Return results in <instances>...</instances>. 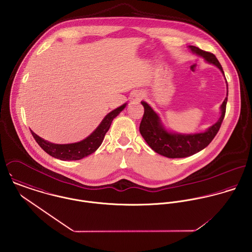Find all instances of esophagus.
Masks as SVG:
<instances>
[{"instance_id":"obj_1","label":"esophagus","mask_w":252,"mask_h":252,"mask_svg":"<svg viewBox=\"0 0 252 252\" xmlns=\"http://www.w3.org/2000/svg\"><path fill=\"white\" fill-rule=\"evenodd\" d=\"M144 97H145V94H144V92L138 91V92H136V93L134 94V96H133V101H135V102H140V101H142V100L144 99Z\"/></svg>"}]
</instances>
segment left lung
<instances>
[{
	"mask_svg": "<svg viewBox=\"0 0 252 252\" xmlns=\"http://www.w3.org/2000/svg\"><path fill=\"white\" fill-rule=\"evenodd\" d=\"M189 47L193 53L200 55L209 63L216 65L224 74L223 69L215 54L204 51L194 45H190ZM227 100L228 98L226 97L221 105V115L216 124L204 133L192 135H181L167 131L163 127L157 113L148 106V104L142 102L144 113L140 124V132L147 144L160 155L168 158H184L191 156L207 147L216 137L225 116Z\"/></svg>",
	"mask_w": 252,
	"mask_h": 252,
	"instance_id": "left-lung-1",
	"label": "left lung"
}]
</instances>
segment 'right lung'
Masks as SVG:
<instances>
[{
  "mask_svg": "<svg viewBox=\"0 0 252 252\" xmlns=\"http://www.w3.org/2000/svg\"><path fill=\"white\" fill-rule=\"evenodd\" d=\"M125 107L126 104L110 111L103 119L98 128L89 137L78 143L68 144H52L44 141L33 131H31V133L37 144L50 156L63 161L80 160L92 154L99 148V146L103 143L105 135L108 132L113 118H115Z\"/></svg>",
  "mask_w": 252,
  "mask_h": 252,
  "instance_id": "1",
  "label": "right lung"
}]
</instances>
